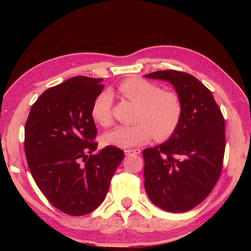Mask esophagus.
I'll use <instances>...</instances> for the list:
<instances>
[{
	"mask_svg": "<svg viewBox=\"0 0 251 251\" xmlns=\"http://www.w3.org/2000/svg\"><path fill=\"white\" fill-rule=\"evenodd\" d=\"M125 153L126 156H130V155H140L141 151L139 149H135V150H126Z\"/></svg>",
	"mask_w": 251,
	"mask_h": 251,
	"instance_id": "1",
	"label": "esophagus"
}]
</instances>
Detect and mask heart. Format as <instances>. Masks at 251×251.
I'll list each match as a JSON object with an SVG mask.
<instances>
[{
	"label": "heart",
	"instance_id": "1",
	"mask_svg": "<svg viewBox=\"0 0 251 251\" xmlns=\"http://www.w3.org/2000/svg\"><path fill=\"white\" fill-rule=\"evenodd\" d=\"M119 93L138 104L133 126H118L102 136L105 146L127 149L149 142L153 136L158 140L171 137L183 115L180 96L171 90H162L157 83L141 77H130L118 85ZM113 95L103 91L93 100L91 116L98 125L112 124Z\"/></svg>",
	"mask_w": 251,
	"mask_h": 251
}]
</instances>
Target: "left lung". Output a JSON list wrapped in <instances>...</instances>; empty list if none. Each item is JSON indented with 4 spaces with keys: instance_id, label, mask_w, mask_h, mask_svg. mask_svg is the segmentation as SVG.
Returning <instances> with one entry per match:
<instances>
[{
    "instance_id": "obj_1",
    "label": "left lung",
    "mask_w": 251,
    "mask_h": 251,
    "mask_svg": "<svg viewBox=\"0 0 251 251\" xmlns=\"http://www.w3.org/2000/svg\"><path fill=\"white\" fill-rule=\"evenodd\" d=\"M144 76L171 82L183 104L176 132L142 151L144 188L159 208L187 211L206 198L221 175L224 117L210 91L193 75L163 70Z\"/></svg>"
}]
</instances>
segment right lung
<instances>
[{
  "label": "right lung",
  "instance_id": "obj_1",
  "mask_svg": "<svg viewBox=\"0 0 251 251\" xmlns=\"http://www.w3.org/2000/svg\"><path fill=\"white\" fill-rule=\"evenodd\" d=\"M102 78L76 76L37 98L25 125V154L41 192L70 216L90 214L102 203L125 151L108 146L100 153L91 108Z\"/></svg>",
  "mask_w": 251,
  "mask_h": 251
}]
</instances>
